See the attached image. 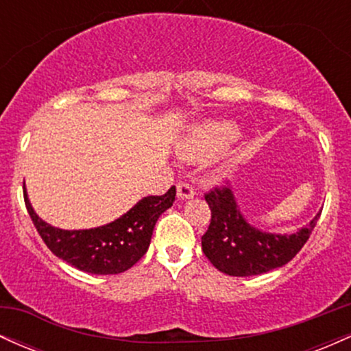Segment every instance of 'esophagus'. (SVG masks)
<instances>
[{
    "label": "esophagus",
    "mask_w": 351,
    "mask_h": 351,
    "mask_svg": "<svg viewBox=\"0 0 351 351\" xmlns=\"http://www.w3.org/2000/svg\"><path fill=\"white\" fill-rule=\"evenodd\" d=\"M176 196L178 199H191L195 196V188L188 183H180L178 188H176Z\"/></svg>",
    "instance_id": "obj_1"
}]
</instances>
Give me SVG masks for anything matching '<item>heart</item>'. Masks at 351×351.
Returning <instances> with one entry per match:
<instances>
[{
	"mask_svg": "<svg viewBox=\"0 0 351 351\" xmlns=\"http://www.w3.org/2000/svg\"><path fill=\"white\" fill-rule=\"evenodd\" d=\"M241 127L232 120H209L193 128L180 143L178 153L191 163L211 162L239 140Z\"/></svg>",
	"mask_w": 351,
	"mask_h": 351,
	"instance_id": "1",
	"label": "heart"
}]
</instances>
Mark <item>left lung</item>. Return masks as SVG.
I'll list each match as a JSON object with an SVG mask.
<instances>
[{
    "label": "left lung",
    "instance_id": "obj_1",
    "mask_svg": "<svg viewBox=\"0 0 351 351\" xmlns=\"http://www.w3.org/2000/svg\"><path fill=\"white\" fill-rule=\"evenodd\" d=\"M206 201L211 223L201 237L203 252L217 271L234 277L261 276L292 261L307 243L322 213L293 232H269L249 223L232 189H215L208 193Z\"/></svg>",
    "mask_w": 351,
    "mask_h": 351
}]
</instances>
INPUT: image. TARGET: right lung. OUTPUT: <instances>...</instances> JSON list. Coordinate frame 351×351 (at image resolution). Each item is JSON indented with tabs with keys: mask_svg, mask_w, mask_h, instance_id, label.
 I'll return each mask as SVG.
<instances>
[{
	"mask_svg": "<svg viewBox=\"0 0 351 351\" xmlns=\"http://www.w3.org/2000/svg\"><path fill=\"white\" fill-rule=\"evenodd\" d=\"M176 188L162 196H145L112 223L90 229H60L39 217L24 184V203L39 236L54 256L95 276L128 271L145 256L158 217L173 206Z\"/></svg>",
	"mask_w": 351,
	"mask_h": 351,
	"instance_id": "right-lung-1",
	"label": "right lung"
}]
</instances>
